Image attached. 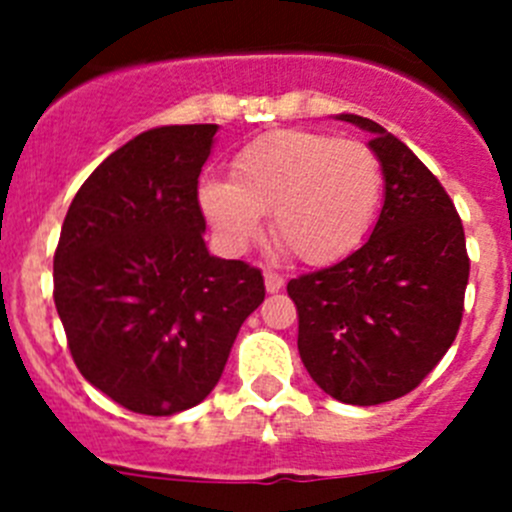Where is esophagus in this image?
Segmentation results:
<instances>
[{
    "instance_id": "obj_1",
    "label": "esophagus",
    "mask_w": 512,
    "mask_h": 512,
    "mask_svg": "<svg viewBox=\"0 0 512 512\" xmlns=\"http://www.w3.org/2000/svg\"><path fill=\"white\" fill-rule=\"evenodd\" d=\"M264 284H266V292H279V289L284 287V277H282V274H277V271L266 269L264 271Z\"/></svg>"
}]
</instances>
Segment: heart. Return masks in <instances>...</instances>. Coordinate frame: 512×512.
I'll use <instances>...</instances> for the list:
<instances>
[{
    "instance_id": "1",
    "label": "heart",
    "mask_w": 512,
    "mask_h": 512,
    "mask_svg": "<svg viewBox=\"0 0 512 512\" xmlns=\"http://www.w3.org/2000/svg\"><path fill=\"white\" fill-rule=\"evenodd\" d=\"M197 194L225 246L246 248L271 212L274 241L295 259L323 266L354 251L372 225L382 164L361 140L269 130L235 153L230 179L207 176Z\"/></svg>"
}]
</instances>
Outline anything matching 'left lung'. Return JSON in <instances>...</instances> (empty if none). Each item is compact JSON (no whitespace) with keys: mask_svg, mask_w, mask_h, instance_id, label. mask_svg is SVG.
Returning a JSON list of instances; mask_svg holds the SVG:
<instances>
[{"mask_svg":"<svg viewBox=\"0 0 512 512\" xmlns=\"http://www.w3.org/2000/svg\"><path fill=\"white\" fill-rule=\"evenodd\" d=\"M372 135L384 205L369 241L287 284L297 348L312 382L348 405L415 390L454 343L469 256L454 202L400 138L369 117L338 115Z\"/></svg>","mask_w":512,"mask_h":512,"instance_id":"1","label":"left lung"}]
</instances>
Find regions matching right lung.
Here are the masks:
<instances>
[{"instance_id":"add662e5","label":"right lung","mask_w":512,"mask_h":512,"mask_svg":"<svg viewBox=\"0 0 512 512\" xmlns=\"http://www.w3.org/2000/svg\"><path fill=\"white\" fill-rule=\"evenodd\" d=\"M217 125L135 135L81 184L53 256V300L79 372L140 415L200 405L264 302L246 261L210 256L197 179Z\"/></svg>"}]
</instances>
